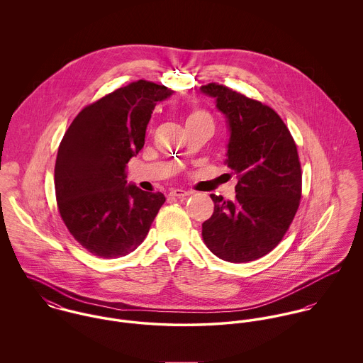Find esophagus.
Segmentation results:
<instances>
[{"mask_svg":"<svg viewBox=\"0 0 363 363\" xmlns=\"http://www.w3.org/2000/svg\"><path fill=\"white\" fill-rule=\"evenodd\" d=\"M169 196L176 197V199H184V197L190 196V193L186 191V190H180V189H173V190L169 193Z\"/></svg>","mask_w":363,"mask_h":363,"instance_id":"esophagus-1","label":"esophagus"}]
</instances>
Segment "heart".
Wrapping results in <instances>:
<instances>
[{
  "label": "heart",
  "instance_id": "b5f03b06",
  "mask_svg": "<svg viewBox=\"0 0 363 363\" xmlns=\"http://www.w3.org/2000/svg\"><path fill=\"white\" fill-rule=\"evenodd\" d=\"M189 124H211L212 125V120L206 111L193 110L186 118V125H189Z\"/></svg>",
  "mask_w": 363,
  "mask_h": 363
}]
</instances>
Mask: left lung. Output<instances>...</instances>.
Returning a JSON list of instances; mask_svg holds the SVG:
<instances>
[{
  "mask_svg": "<svg viewBox=\"0 0 363 363\" xmlns=\"http://www.w3.org/2000/svg\"><path fill=\"white\" fill-rule=\"evenodd\" d=\"M200 92L213 98L226 118L225 164L238 179L236 200L211 194L213 213L203 223L204 242L229 262L259 259L281 242L299 207L302 173L295 141L271 107L223 85L209 84Z\"/></svg>",
  "mask_w": 363,
  "mask_h": 363,
  "instance_id": "obj_1",
  "label": "left lung"
}]
</instances>
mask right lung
I'll return each mask as SVG.
<instances>
[{
    "mask_svg": "<svg viewBox=\"0 0 363 363\" xmlns=\"http://www.w3.org/2000/svg\"><path fill=\"white\" fill-rule=\"evenodd\" d=\"M173 95L163 85L137 81L86 106L60 144L54 184L60 215L88 252L123 257L145 239L164 203L125 180V164L145 143L156 104Z\"/></svg>",
    "mask_w": 363,
    "mask_h": 363,
    "instance_id": "add662e5",
    "label": "right lung"
}]
</instances>
